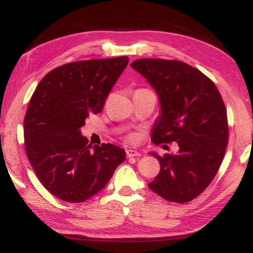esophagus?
<instances>
[{
  "label": "esophagus",
  "instance_id": "esophagus-1",
  "mask_svg": "<svg viewBox=\"0 0 253 253\" xmlns=\"http://www.w3.org/2000/svg\"><path fill=\"white\" fill-rule=\"evenodd\" d=\"M126 155H127V157H138V156H140V153L135 151V149H127Z\"/></svg>",
  "mask_w": 253,
  "mask_h": 253
}]
</instances>
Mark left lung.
I'll return each mask as SVG.
<instances>
[{
    "mask_svg": "<svg viewBox=\"0 0 253 253\" xmlns=\"http://www.w3.org/2000/svg\"><path fill=\"white\" fill-rule=\"evenodd\" d=\"M130 67L156 91L161 113L153 125L155 144L176 142L178 151L161 157L149 188L170 202L185 203L209 186L223 161L228 118L219 90L200 70L175 60L138 59Z\"/></svg>",
    "mask_w": 253,
    "mask_h": 253,
    "instance_id": "1",
    "label": "left lung"
}]
</instances>
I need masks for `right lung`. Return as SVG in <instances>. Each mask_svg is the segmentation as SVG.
<instances>
[{
  "label": "right lung",
  "instance_id": "right-lung-1",
  "mask_svg": "<svg viewBox=\"0 0 253 253\" xmlns=\"http://www.w3.org/2000/svg\"><path fill=\"white\" fill-rule=\"evenodd\" d=\"M128 63V57L84 60L58 67L37 85L24 117L25 151L51 194L84 202L106 186L125 161L123 148L91 146L81 135L89 114H98Z\"/></svg>",
  "mask_w": 253,
  "mask_h": 253
}]
</instances>
